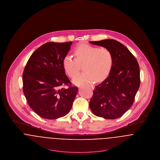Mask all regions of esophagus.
<instances>
[{"label":"esophagus","instance_id":"obj_1","mask_svg":"<svg viewBox=\"0 0 160 160\" xmlns=\"http://www.w3.org/2000/svg\"><path fill=\"white\" fill-rule=\"evenodd\" d=\"M89 87H90V88H92V89H93V88H94V86H92V85H89Z\"/></svg>","mask_w":160,"mask_h":160}]
</instances>
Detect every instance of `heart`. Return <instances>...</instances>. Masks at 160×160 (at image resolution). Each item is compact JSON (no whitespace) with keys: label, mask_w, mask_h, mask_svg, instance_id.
I'll return each instance as SVG.
<instances>
[{"label":"heart","mask_w":160,"mask_h":160,"mask_svg":"<svg viewBox=\"0 0 160 160\" xmlns=\"http://www.w3.org/2000/svg\"><path fill=\"white\" fill-rule=\"evenodd\" d=\"M75 58L66 56L63 60V66L67 74L74 77L79 71L80 65H84V72L72 79L74 84L78 86L91 83L95 81L101 82L109 75L113 64L112 52L105 48L80 44L75 48Z\"/></svg>","instance_id":"b5f03b06"}]
</instances>
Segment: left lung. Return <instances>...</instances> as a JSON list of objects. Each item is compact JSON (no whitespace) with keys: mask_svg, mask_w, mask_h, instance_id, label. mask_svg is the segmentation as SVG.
<instances>
[{"mask_svg":"<svg viewBox=\"0 0 160 160\" xmlns=\"http://www.w3.org/2000/svg\"><path fill=\"white\" fill-rule=\"evenodd\" d=\"M90 43L109 49L113 57L109 75L95 86L89 102L90 109L96 116L106 119L118 118L133 103L140 85L139 65L130 51L115 40Z\"/></svg>","mask_w":160,"mask_h":160,"instance_id":"1","label":"left lung"}]
</instances>
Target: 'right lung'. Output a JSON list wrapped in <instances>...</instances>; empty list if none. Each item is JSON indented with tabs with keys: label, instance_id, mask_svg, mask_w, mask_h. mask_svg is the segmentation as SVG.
Wrapping results in <instances>:
<instances>
[{
	"label": "right lung",
	"instance_id": "1",
	"mask_svg": "<svg viewBox=\"0 0 160 160\" xmlns=\"http://www.w3.org/2000/svg\"><path fill=\"white\" fill-rule=\"evenodd\" d=\"M72 42H48L29 58L23 72V91L30 108L46 119H57L70 111L78 88L72 86L63 60ZM68 85V88H63Z\"/></svg>",
	"mask_w": 160,
	"mask_h": 160
}]
</instances>
